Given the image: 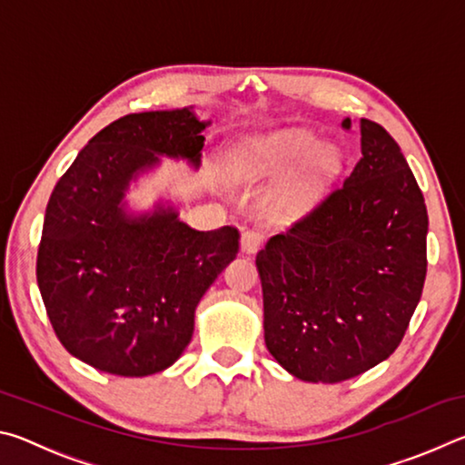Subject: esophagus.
<instances>
[{
	"label": "esophagus",
	"instance_id": "34e87169",
	"mask_svg": "<svg viewBox=\"0 0 465 465\" xmlns=\"http://www.w3.org/2000/svg\"><path fill=\"white\" fill-rule=\"evenodd\" d=\"M262 242H264V235L261 232L248 230V232L242 233L240 246H242V252H246V254H256V252L261 250Z\"/></svg>",
	"mask_w": 465,
	"mask_h": 465
}]
</instances>
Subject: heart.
Masks as SVG:
<instances>
[{"instance_id":"obj_1","label":"heart","mask_w":465,"mask_h":465,"mask_svg":"<svg viewBox=\"0 0 465 465\" xmlns=\"http://www.w3.org/2000/svg\"><path fill=\"white\" fill-rule=\"evenodd\" d=\"M242 162L252 178L282 176L304 163L274 193V204L289 213L308 209L342 168L341 152L334 145H322L318 135L303 129H287L250 139L243 145Z\"/></svg>"}]
</instances>
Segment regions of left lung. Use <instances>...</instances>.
Segmentation results:
<instances>
[{
    "label": "left lung",
    "instance_id": "1",
    "mask_svg": "<svg viewBox=\"0 0 465 465\" xmlns=\"http://www.w3.org/2000/svg\"><path fill=\"white\" fill-rule=\"evenodd\" d=\"M361 153L341 186L256 256L266 349L303 381L338 383L388 359L422 295L424 196L381 124L361 119Z\"/></svg>",
    "mask_w": 465,
    "mask_h": 465
}]
</instances>
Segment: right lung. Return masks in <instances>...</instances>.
Returning a JSON list of instances; mask_svg holds the SVG:
<instances>
[{
  "instance_id": "1",
  "label": "right lung",
  "mask_w": 465,
  "mask_h": 465,
  "mask_svg": "<svg viewBox=\"0 0 465 465\" xmlns=\"http://www.w3.org/2000/svg\"><path fill=\"white\" fill-rule=\"evenodd\" d=\"M193 106L110 123L77 153L46 204L36 281L61 344L98 371L143 377L168 369L194 330V310L240 248L235 227L199 232L157 201L127 196L162 157L199 170L204 145Z\"/></svg>"
}]
</instances>
